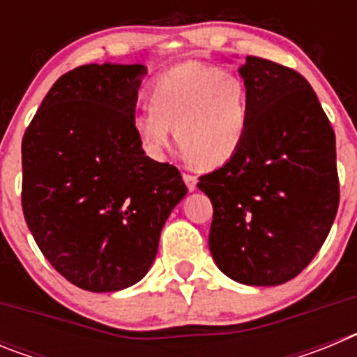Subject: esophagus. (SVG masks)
<instances>
[{"label":"esophagus","mask_w":357,"mask_h":357,"mask_svg":"<svg viewBox=\"0 0 357 357\" xmlns=\"http://www.w3.org/2000/svg\"><path fill=\"white\" fill-rule=\"evenodd\" d=\"M184 182L185 185H188L189 191H195L197 189V176L195 175H189V173H184Z\"/></svg>","instance_id":"1"}]
</instances>
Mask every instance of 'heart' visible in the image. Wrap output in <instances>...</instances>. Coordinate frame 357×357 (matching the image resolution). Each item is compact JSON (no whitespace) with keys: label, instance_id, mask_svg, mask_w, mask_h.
<instances>
[{"label":"heart","instance_id":"1","mask_svg":"<svg viewBox=\"0 0 357 357\" xmlns=\"http://www.w3.org/2000/svg\"><path fill=\"white\" fill-rule=\"evenodd\" d=\"M150 105L134 118L144 151L162 159L173 137L206 168L229 162L248 130V89L239 75L213 64L185 61L151 82Z\"/></svg>","mask_w":357,"mask_h":357}]
</instances>
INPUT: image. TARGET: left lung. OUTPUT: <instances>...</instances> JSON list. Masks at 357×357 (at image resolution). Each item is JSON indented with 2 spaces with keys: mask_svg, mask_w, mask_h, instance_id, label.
Masks as SVG:
<instances>
[{
  "mask_svg": "<svg viewBox=\"0 0 357 357\" xmlns=\"http://www.w3.org/2000/svg\"><path fill=\"white\" fill-rule=\"evenodd\" d=\"M238 71L248 89L247 137L198 182L214 209L209 248L236 282L279 286L311 263L333 227L336 137L301 73L259 56Z\"/></svg>",
  "mask_w": 357,
  "mask_h": 357,
  "instance_id": "1",
  "label": "left lung"
}]
</instances>
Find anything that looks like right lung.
<instances>
[{
	"label": "right lung",
	"instance_id": "obj_1",
	"mask_svg": "<svg viewBox=\"0 0 357 357\" xmlns=\"http://www.w3.org/2000/svg\"><path fill=\"white\" fill-rule=\"evenodd\" d=\"M144 75L141 64L109 62L66 73L21 144L28 229L56 272L87 291L139 282L188 193L181 172L144 155L134 132Z\"/></svg>",
	"mask_w": 357,
	"mask_h": 357
}]
</instances>
